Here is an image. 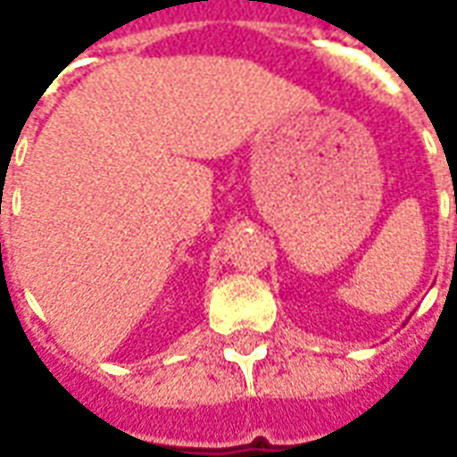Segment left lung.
<instances>
[{"label": "left lung", "mask_w": 457, "mask_h": 457, "mask_svg": "<svg viewBox=\"0 0 457 457\" xmlns=\"http://www.w3.org/2000/svg\"><path fill=\"white\" fill-rule=\"evenodd\" d=\"M455 215H457V193H455ZM455 254H457V245H455ZM457 259V257H455Z\"/></svg>", "instance_id": "left-lung-1"}]
</instances>
